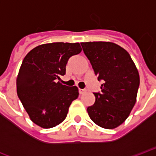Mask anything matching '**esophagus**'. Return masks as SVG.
Returning <instances> with one entry per match:
<instances>
[{
  "instance_id": "1",
  "label": "esophagus",
  "mask_w": 156,
  "mask_h": 156,
  "mask_svg": "<svg viewBox=\"0 0 156 156\" xmlns=\"http://www.w3.org/2000/svg\"><path fill=\"white\" fill-rule=\"evenodd\" d=\"M78 92H79V94H83V93H85V92H86V89H84V88H83V89L79 88V89H78Z\"/></svg>"
}]
</instances>
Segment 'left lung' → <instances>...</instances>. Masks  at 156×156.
Wrapping results in <instances>:
<instances>
[{
	"instance_id": "obj_1",
	"label": "left lung",
	"mask_w": 156,
	"mask_h": 156,
	"mask_svg": "<svg viewBox=\"0 0 156 156\" xmlns=\"http://www.w3.org/2000/svg\"><path fill=\"white\" fill-rule=\"evenodd\" d=\"M83 51L103 82L101 91L94 93L95 103L87 108L95 124L105 129L120 125L136 102L140 76L130 55L108 41L81 42Z\"/></svg>"
}]
</instances>
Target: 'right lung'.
Instances as JSON below:
<instances>
[{
    "instance_id": "obj_1",
    "label": "right lung",
    "mask_w": 156,
    "mask_h": 156,
    "mask_svg": "<svg viewBox=\"0 0 156 156\" xmlns=\"http://www.w3.org/2000/svg\"><path fill=\"white\" fill-rule=\"evenodd\" d=\"M81 51L79 43L52 42L33 48L23 59L16 92L32 121L40 127L49 129L62 123L78 97L76 86L62 85L58 80L66 73L68 59Z\"/></svg>"
}]
</instances>
